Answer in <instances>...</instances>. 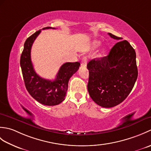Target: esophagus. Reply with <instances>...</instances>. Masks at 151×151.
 Returning <instances> with one entry per match:
<instances>
[{"mask_svg": "<svg viewBox=\"0 0 151 151\" xmlns=\"http://www.w3.org/2000/svg\"><path fill=\"white\" fill-rule=\"evenodd\" d=\"M87 57L84 56V58H82V63H81V65L83 66V67H86V65H87Z\"/></svg>", "mask_w": 151, "mask_h": 151, "instance_id": "obj_1", "label": "esophagus"}]
</instances>
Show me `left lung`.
<instances>
[{
	"label": "left lung",
	"mask_w": 151,
	"mask_h": 151,
	"mask_svg": "<svg viewBox=\"0 0 151 151\" xmlns=\"http://www.w3.org/2000/svg\"><path fill=\"white\" fill-rule=\"evenodd\" d=\"M108 35L121 41L108 56L91 60L87 65L89 94L96 104L104 108L121 103L132 91L138 74L135 50L127 40Z\"/></svg>",
	"instance_id": "1"
}]
</instances>
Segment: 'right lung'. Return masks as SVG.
Segmentation results:
<instances>
[{
  "mask_svg": "<svg viewBox=\"0 0 151 151\" xmlns=\"http://www.w3.org/2000/svg\"><path fill=\"white\" fill-rule=\"evenodd\" d=\"M54 28H43V30ZM41 32H36L28 37L24 44V49L21 56L20 65L25 87L35 100L47 106H55L64 101L68 88L70 78L81 65L79 62H67L61 66L54 81L44 79L35 72L31 61V48L34 40Z\"/></svg>",
  "mask_w": 151,
  "mask_h": 151,
  "instance_id": "obj_1",
  "label": "right lung"
}]
</instances>
